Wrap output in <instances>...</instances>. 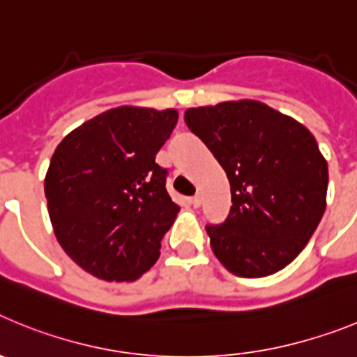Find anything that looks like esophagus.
Returning <instances> with one entry per match:
<instances>
[{
	"mask_svg": "<svg viewBox=\"0 0 357 357\" xmlns=\"http://www.w3.org/2000/svg\"><path fill=\"white\" fill-rule=\"evenodd\" d=\"M191 206L193 207H200V204H202V195H195V197H191Z\"/></svg>",
	"mask_w": 357,
	"mask_h": 357,
	"instance_id": "1",
	"label": "esophagus"
}]
</instances>
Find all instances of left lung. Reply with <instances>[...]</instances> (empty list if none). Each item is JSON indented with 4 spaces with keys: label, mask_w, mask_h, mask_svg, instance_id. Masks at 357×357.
<instances>
[{
    "label": "left lung",
    "mask_w": 357,
    "mask_h": 357,
    "mask_svg": "<svg viewBox=\"0 0 357 357\" xmlns=\"http://www.w3.org/2000/svg\"><path fill=\"white\" fill-rule=\"evenodd\" d=\"M230 182L225 222L206 225L220 263L238 277H266L291 263L326 211L329 172L313 134L254 100L188 109Z\"/></svg>",
    "instance_id": "obj_1"
}]
</instances>
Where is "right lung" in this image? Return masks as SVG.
Wrapping results in <instances>:
<instances>
[{
  "label": "right lung",
  "instance_id": "add662e5",
  "mask_svg": "<svg viewBox=\"0 0 357 357\" xmlns=\"http://www.w3.org/2000/svg\"><path fill=\"white\" fill-rule=\"evenodd\" d=\"M176 119L173 109H110L53 153L44 181L53 230L66 254L98 279L135 280L159 259L181 207L155 155Z\"/></svg>",
  "mask_w": 357,
  "mask_h": 357
}]
</instances>
